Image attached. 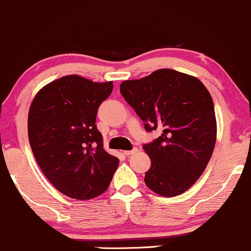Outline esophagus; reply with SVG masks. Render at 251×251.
<instances>
[{"instance_id": "obj_1", "label": "esophagus", "mask_w": 251, "mask_h": 251, "mask_svg": "<svg viewBox=\"0 0 251 251\" xmlns=\"http://www.w3.org/2000/svg\"><path fill=\"white\" fill-rule=\"evenodd\" d=\"M135 152H137V149H136V148L132 149V150H126V151H125V155H126V156H130V155H132V154H135Z\"/></svg>"}]
</instances>
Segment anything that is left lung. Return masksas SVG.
I'll return each instance as SVG.
<instances>
[{
    "mask_svg": "<svg viewBox=\"0 0 251 251\" xmlns=\"http://www.w3.org/2000/svg\"><path fill=\"white\" fill-rule=\"evenodd\" d=\"M120 91L147 131L162 130L154 142L143 146L151 160L147 187L166 197L183 194L204 172L216 143L210 93L195 76L173 69L123 81Z\"/></svg>",
    "mask_w": 251,
    "mask_h": 251,
    "instance_id": "1",
    "label": "left lung"
}]
</instances>
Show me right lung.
<instances>
[{
    "instance_id": "right-lung-1",
    "label": "right lung",
    "mask_w": 251,
    "mask_h": 251,
    "mask_svg": "<svg viewBox=\"0 0 251 251\" xmlns=\"http://www.w3.org/2000/svg\"><path fill=\"white\" fill-rule=\"evenodd\" d=\"M113 87V81L63 76L41 88L29 108L32 154L50 183L68 197L100 196L119 167V158L103 148L95 125L97 109Z\"/></svg>"
}]
</instances>
